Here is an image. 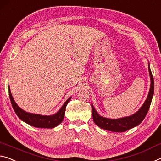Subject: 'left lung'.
<instances>
[{"label":"left lung","instance_id":"left-lung-1","mask_svg":"<svg viewBox=\"0 0 161 161\" xmlns=\"http://www.w3.org/2000/svg\"><path fill=\"white\" fill-rule=\"evenodd\" d=\"M148 69L150 75H151V88H150L148 96L147 97L146 101H145L143 105L140 108L138 111H137L135 114H133L130 116L125 117L119 119H109V118H103L100 115L96 112V109L94 108L93 105H91L92 107V115L94 123L99 126L100 128L105 130L113 131V132H125V131L131 129L136 126L138 125L146 117V114L148 111L150 105H151L153 96L154 93V80L153 76L152 75L151 68L148 65Z\"/></svg>","mask_w":161,"mask_h":161}]
</instances>
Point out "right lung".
<instances>
[{"label": "right lung", "mask_w": 161, "mask_h": 161, "mask_svg": "<svg viewBox=\"0 0 161 161\" xmlns=\"http://www.w3.org/2000/svg\"><path fill=\"white\" fill-rule=\"evenodd\" d=\"M8 91L10 102H11L12 106L14 108V110L15 113H16V115L19 117L20 119L24 121L25 123L36 128H53L57 125H58L63 120L65 115V108H66L68 102H69L71 98H69L65 102V103L63 104L61 108L56 114L53 115H41L29 113L21 109L18 106V105L15 103V101L13 98L10 89Z\"/></svg>", "instance_id": "add662e5"}]
</instances>
